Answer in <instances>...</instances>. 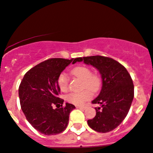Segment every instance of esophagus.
I'll list each match as a JSON object with an SVG mask.
<instances>
[{
	"instance_id": "obj_1",
	"label": "esophagus",
	"mask_w": 153,
	"mask_h": 153,
	"mask_svg": "<svg viewBox=\"0 0 153 153\" xmlns=\"http://www.w3.org/2000/svg\"><path fill=\"white\" fill-rule=\"evenodd\" d=\"M77 108H79L80 110H85V108H86V107L85 106H78L77 107Z\"/></svg>"
}]
</instances>
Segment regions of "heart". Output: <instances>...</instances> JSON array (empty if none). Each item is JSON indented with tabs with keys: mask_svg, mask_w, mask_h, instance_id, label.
<instances>
[{
	"mask_svg": "<svg viewBox=\"0 0 153 153\" xmlns=\"http://www.w3.org/2000/svg\"><path fill=\"white\" fill-rule=\"evenodd\" d=\"M73 76L79 78L83 82V87L87 89L78 93H70L66 96L67 101L75 105H81L91 97V92L98 90L100 85V80L98 76L92 74L88 68L85 66L76 67L71 70ZM69 78L65 73H62L58 78V85L62 91L68 89ZM90 90L89 91V90Z\"/></svg>",
	"mask_w": 153,
	"mask_h": 153,
	"instance_id": "obj_1",
	"label": "heart"
}]
</instances>
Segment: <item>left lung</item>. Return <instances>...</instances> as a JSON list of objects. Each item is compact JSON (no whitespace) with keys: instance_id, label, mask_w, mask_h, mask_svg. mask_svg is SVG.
<instances>
[{"instance_id":"left-lung-1","label":"left lung","mask_w":153,"mask_h":153,"mask_svg":"<svg viewBox=\"0 0 153 153\" xmlns=\"http://www.w3.org/2000/svg\"><path fill=\"white\" fill-rule=\"evenodd\" d=\"M82 61L97 69L102 80L101 91L92 101L101 107H95L97 113L93 119L88 120V125L100 133L111 131L125 119L133 101L134 88L131 75L112 58L99 55L78 57L73 63Z\"/></svg>"}]
</instances>
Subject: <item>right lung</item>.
<instances>
[{
  "label": "right lung",
  "instance_id": "1",
  "mask_svg": "<svg viewBox=\"0 0 153 153\" xmlns=\"http://www.w3.org/2000/svg\"><path fill=\"white\" fill-rule=\"evenodd\" d=\"M71 59L53 58L38 64L25 75L19 87L22 112L28 122L45 135L62 133L68 126L70 112L75 108L58 97L60 88L58 78L73 62ZM56 105L57 108L53 106Z\"/></svg>",
  "mask_w": 153,
  "mask_h": 153
}]
</instances>
